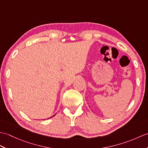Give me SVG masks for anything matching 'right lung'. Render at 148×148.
Segmentation results:
<instances>
[{"label": "right lung", "instance_id": "obj_1", "mask_svg": "<svg viewBox=\"0 0 148 148\" xmlns=\"http://www.w3.org/2000/svg\"><path fill=\"white\" fill-rule=\"evenodd\" d=\"M52 116H51V117H52ZM51 117H50V118H51ZM44 120H45V119H44Z\"/></svg>", "mask_w": 148, "mask_h": 148}]
</instances>
